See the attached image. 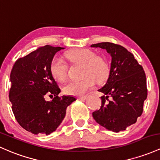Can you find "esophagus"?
<instances>
[{
  "mask_svg": "<svg viewBox=\"0 0 160 160\" xmlns=\"http://www.w3.org/2000/svg\"><path fill=\"white\" fill-rule=\"evenodd\" d=\"M86 98H87L86 95H81L78 97V99H79V100H85Z\"/></svg>",
  "mask_w": 160,
  "mask_h": 160,
  "instance_id": "1",
  "label": "esophagus"
}]
</instances>
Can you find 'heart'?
Wrapping results in <instances>:
<instances>
[{
    "label": "heart",
    "mask_w": 160,
    "mask_h": 160,
    "mask_svg": "<svg viewBox=\"0 0 160 160\" xmlns=\"http://www.w3.org/2000/svg\"><path fill=\"white\" fill-rule=\"evenodd\" d=\"M67 59L72 64L82 65V79L72 81L63 87L65 93L80 95L87 92L95 83L108 78L110 67L105 58L96 56L95 52L88 49H75L66 53ZM50 71L53 78L59 82L66 80L68 71V64L60 58H54L51 62Z\"/></svg>",
    "instance_id": "obj_1"
}]
</instances>
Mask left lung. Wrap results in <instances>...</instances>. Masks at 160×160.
Wrapping results in <instances>:
<instances>
[{
	"instance_id": "8db88e82",
	"label": "left lung",
	"mask_w": 160,
	"mask_h": 160,
	"mask_svg": "<svg viewBox=\"0 0 160 160\" xmlns=\"http://www.w3.org/2000/svg\"><path fill=\"white\" fill-rule=\"evenodd\" d=\"M91 47L106 49L111 56L108 79L98 90L104 94L101 108L92 116L101 126L118 133L141 116L147 97L145 72L133 55L122 46L105 42Z\"/></svg>"
}]
</instances>
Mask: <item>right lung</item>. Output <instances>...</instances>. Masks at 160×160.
<instances>
[{
	"instance_id": "add662e5",
	"label": "right lung",
	"mask_w": 160,
	"mask_h": 160,
	"mask_svg": "<svg viewBox=\"0 0 160 160\" xmlns=\"http://www.w3.org/2000/svg\"><path fill=\"white\" fill-rule=\"evenodd\" d=\"M63 47L46 45L39 47L13 65L11 72L9 99L19 124L33 134L49 135L64 119L66 108L76 100L63 95L50 71L51 62ZM50 94L52 101L45 97Z\"/></svg>"
}]
</instances>
